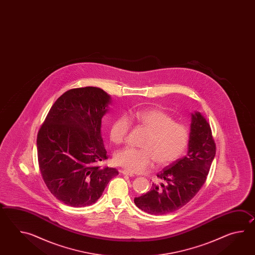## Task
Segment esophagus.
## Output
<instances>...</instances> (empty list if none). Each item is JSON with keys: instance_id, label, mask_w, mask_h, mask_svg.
Wrapping results in <instances>:
<instances>
[{"instance_id": "1", "label": "esophagus", "mask_w": 255, "mask_h": 255, "mask_svg": "<svg viewBox=\"0 0 255 255\" xmlns=\"http://www.w3.org/2000/svg\"><path fill=\"white\" fill-rule=\"evenodd\" d=\"M121 173L123 174V175H127V176H129V177H134V174L131 173L129 171H128V170H122L121 171Z\"/></svg>"}]
</instances>
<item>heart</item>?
Here are the masks:
<instances>
[{"mask_svg":"<svg viewBox=\"0 0 255 255\" xmlns=\"http://www.w3.org/2000/svg\"><path fill=\"white\" fill-rule=\"evenodd\" d=\"M130 119L147 130L141 148L126 146L115 153V162L131 172H144L155 160L158 166L169 165L181 157L189 145L188 126L175 121L173 116L165 109L136 110L131 112ZM130 126L129 119L125 115L115 120L109 129L110 140L118 145L123 143Z\"/></svg>","mask_w":255,"mask_h":255,"instance_id":"b5f03b06","label":"heart"}]
</instances>
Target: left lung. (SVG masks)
<instances>
[{
  "mask_svg": "<svg viewBox=\"0 0 255 255\" xmlns=\"http://www.w3.org/2000/svg\"><path fill=\"white\" fill-rule=\"evenodd\" d=\"M190 134L187 155L157 174L163 182L152 184L146 194L134 199L135 206L143 212L154 215L175 212L186 205L205 183L216 145L210 124L200 112L191 114Z\"/></svg>",
  "mask_w": 255,
  "mask_h": 255,
  "instance_id": "obj_1",
  "label": "left lung"
}]
</instances>
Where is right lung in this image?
Segmentation results:
<instances>
[{
    "label": "right lung",
    "instance_id": "obj_1",
    "mask_svg": "<svg viewBox=\"0 0 255 255\" xmlns=\"http://www.w3.org/2000/svg\"><path fill=\"white\" fill-rule=\"evenodd\" d=\"M111 98L99 87L74 88L54 102L37 134L39 168L53 195L68 206L92 205L119 171L108 158L101 121Z\"/></svg>",
    "mask_w": 255,
    "mask_h": 255
}]
</instances>
